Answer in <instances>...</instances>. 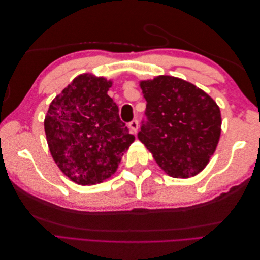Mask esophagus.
Returning <instances> with one entry per match:
<instances>
[{
  "label": "esophagus",
  "mask_w": 260,
  "mask_h": 260,
  "mask_svg": "<svg viewBox=\"0 0 260 260\" xmlns=\"http://www.w3.org/2000/svg\"><path fill=\"white\" fill-rule=\"evenodd\" d=\"M129 128L132 129V132H133L134 134H136L137 129H139V120H136V119L132 120L129 123Z\"/></svg>",
  "instance_id": "1"
}]
</instances>
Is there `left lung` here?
I'll return each mask as SVG.
<instances>
[{
  "label": "left lung",
  "instance_id": "obj_1",
  "mask_svg": "<svg viewBox=\"0 0 260 260\" xmlns=\"http://www.w3.org/2000/svg\"><path fill=\"white\" fill-rule=\"evenodd\" d=\"M146 101L139 140L172 178L194 176L207 167L221 133L220 108L189 81L157 76L140 82Z\"/></svg>",
  "mask_w": 260,
  "mask_h": 260
}]
</instances>
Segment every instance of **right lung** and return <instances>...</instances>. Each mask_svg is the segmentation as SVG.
I'll use <instances>...</instances> for the list:
<instances>
[{
    "label": "right lung",
    "mask_w": 260,
    "mask_h": 260,
    "mask_svg": "<svg viewBox=\"0 0 260 260\" xmlns=\"http://www.w3.org/2000/svg\"><path fill=\"white\" fill-rule=\"evenodd\" d=\"M113 82L82 74L53 99L45 118L49 150L64 175L90 185L110 178L135 136L107 95Z\"/></svg>",
    "instance_id": "obj_1"
}]
</instances>
